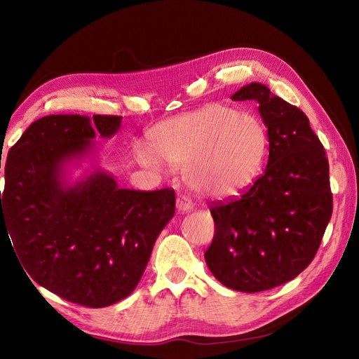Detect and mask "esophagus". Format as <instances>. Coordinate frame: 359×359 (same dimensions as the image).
<instances>
[{
  "instance_id": "1",
  "label": "esophagus",
  "mask_w": 359,
  "mask_h": 359,
  "mask_svg": "<svg viewBox=\"0 0 359 359\" xmlns=\"http://www.w3.org/2000/svg\"><path fill=\"white\" fill-rule=\"evenodd\" d=\"M177 208L180 212H187V211L193 210V203L186 196H180L177 199Z\"/></svg>"
}]
</instances>
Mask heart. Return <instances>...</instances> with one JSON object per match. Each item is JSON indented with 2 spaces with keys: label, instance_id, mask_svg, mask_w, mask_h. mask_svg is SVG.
I'll use <instances>...</instances> for the list:
<instances>
[{
  "label": "heart",
  "instance_id": "b5f03b06",
  "mask_svg": "<svg viewBox=\"0 0 359 359\" xmlns=\"http://www.w3.org/2000/svg\"><path fill=\"white\" fill-rule=\"evenodd\" d=\"M149 142L151 148L136 149L142 165L158 168L165 160L184 166V180L194 191L229 199L252 187L262 173L269 136L259 116L211 103L157 124Z\"/></svg>",
  "mask_w": 359,
  "mask_h": 359
}]
</instances>
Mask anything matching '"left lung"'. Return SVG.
Segmentation results:
<instances>
[{"label": "left lung", "mask_w": 359, "mask_h": 359, "mask_svg": "<svg viewBox=\"0 0 359 359\" xmlns=\"http://www.w3.org/2000/svg\"><path fill=\"white\" fill-rule=\"evenodd\" d=\"M232 100L259 103L268 165L241 198L211 203L205 262L226 287L255 293L287 283L316 256L332 214L330 165L306 114L268 86L252 82Z\"/></svg>", "instance_id": "1"}]
</instances>
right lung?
I'll return each instance as SVG.
<instances>
[{"label":"right lung","instance_id":"add662e5","mask_svg":"<svg viewBox=\"0 0 359 359\" xmlns=\"http://www.w3.org/2000/svg\"><path fill=\"white\" fill-rule=\"evenodd\" d=\"M121 116L49 115L10 148L0 233L6 229L27 274L55 295L102 309L137 286L157 236L175 214V191L119 189L100 169L73 186L64 165L91 140L114 136ZM32 283V281H31Z\"/></svg>","mask_w":359,"mask_h":359}]
</instances>
